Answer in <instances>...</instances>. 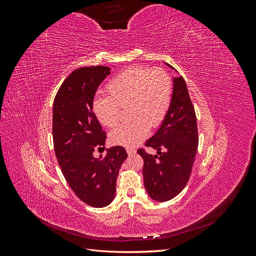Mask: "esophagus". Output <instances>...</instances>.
I'll return each instance as SVG.
<instances>
[{"instance_id": "esophagus-1", "label": "esophagus", "mask_w": 256, "mask_h": 256, "mask_svg": "<svg viewBox=\"0 0 256 256\" xmlns=\"http://www.w3.org/2000/svg\"><path fill=\"white\" fill-rule=\"evenodd\" d=\"M126 150H127V152H128L129 156H130V154H136V152L134 148H130V147H127Z\"/></svg>"}]
</instances>
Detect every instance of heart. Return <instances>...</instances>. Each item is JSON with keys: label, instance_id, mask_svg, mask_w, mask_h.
<instances>
[{"label": "heart", "instance_id": "1", "mask_svg": "<svg viewBox=\"0 0 256 256\" xmlns=\"http://www.w3.org/2000/svg\"><path fill=\"white\" fill-rule=\"evenodd\" d=\"M110 96L97 97L92 111L108 128L118 125L120 108H127V125L113 130L110 140L115 145L132 147L148 134L150 127H158L170 109L173 94L171 76L164 68L131 67L122 72L106 85Z\"/></svg>", "mask_w": 256, "mask_h": 256}]
</instances>
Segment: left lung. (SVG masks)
<instances>
[{
	"instance_id": "obj_1",
	"label": "left lung",
	"mask_w": 256,
	"mask_h": 256,
	"mask_svg": "<svg viewBox=\"0 0 256 256\" xmlns=\"http://www.w3.org/2000/svg\"><path fill=\"white\" fill-rule=\"evenodd\" d=\"M198 145L194 106L187 84L180 76L173 80L172 102L164 122L157 132L145 142V146L157 150L160 156L147 154L143 148L138 150L144 160L145 189L152 200L166 202L182 191L191 175Z\"/></svg>"
}]
</instances>
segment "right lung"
<instances>
[{"instance_id":"right-lung-1","label":"right lung","mask_w":256,"mask_h":256,"mask_svg":"<svg viewBox=\"0 0 256 256\" xmlns=\"http://www.w3.org/2000/svg\"><path fill=\"white\" fill-rule=\"evenodd\" d=\"M109 74L106 66L76 69L53 102V144L62 173L82 202L97 208L114 200L120 168L128 156L122 146L108 148L104 158L92 156L96 148L104 150L106 138L92 112V102Z\"/></svg>"}]
</instances>
